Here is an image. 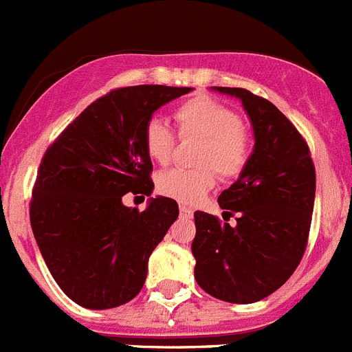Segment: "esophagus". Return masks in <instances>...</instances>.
Listing matches in <instances>:
<instances>
[{
	"instance_id": "obj_1",
	"label": "esophagus",
	"mask_w": 352,
	"mask_h": 352,
	"mask_svg": "<svg viewBox=\"0 0 352 352\" xmlns=\"http://www.w3.org/2000/svg\"><path fill=\"white\" fill-rule=\"evenodd\" d=\"M179 214H182V217H185V219H190L192 214H194V211H192L190 208L179 206Z\"/></svg>"
}]
</instances>
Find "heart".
I'll return each instance as SVG.
<instances>
[{"label": "heart", "mask_w": 352, "mask_h": 352, "mask_svg": "<svg viewBox=\"0 0 352 352\" xmlns=\"http://www.w3.org/2000/svg\"><path fill=\"white\" fill-rule=\"evenodd\" d=\"M174 120L182 139H201L195 169H170L160 174L162 195L194 204L214 186V170L223 179H234L247 169L254 142L247 126L231 107L210 95H194L174 107ZM144 146L158 164H169L176 149V133L166 121L151 118L144 126Z\"/></svg>", "instance_id": "heart-1"}]
</instances>
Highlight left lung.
Wrapping results in <instances>:
<instances>
[{"label":"left lung","mask_w":352,"mask_h":352,"mask_svg":"<svg viewBox=\"0 0 352 352\" xmlns=\"http://www.w3.org/2000/svg\"><path fill=\"white\" fill-rule=\"evenodd\" d=\"M214 89L238 96L250 116L256 148L247 169L219 197L223 220L195 211V280L229 303H256L287 282L309 243L316 167L307 141L270 100L243 88Z\"/></svg>","instance_id":"8db88e82"}]
</instances>
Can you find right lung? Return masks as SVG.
I'll use <instances>...</instances> for the list:
<instances>
[{
  "instance_id": "obj_1",
  "label": "right lung",
  "mask_w": 352,
  "mask_h": 352,
  "mask_svg": "<svg viewBox=\"0 0 352 352\" xmlns=\"http://www.w3.org/2000/svg\"><path fill=\"white\" fill-rule=\"evenodd\" d=\"M190 88L142 84L96 98L43 153L30 201V222L61 291L80 307L104 310L139 294L148 259L178 203L149 199L144 211L123 195H151L153 164L144 126L160 105Z\"/></svg>"
}]
</instances>
